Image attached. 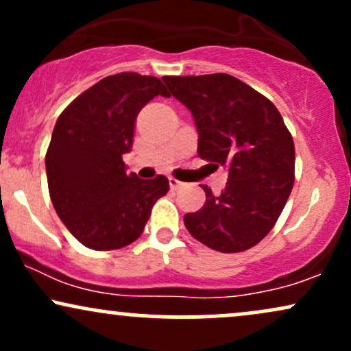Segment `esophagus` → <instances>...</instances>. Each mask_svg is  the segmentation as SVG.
I'll list each match as a JSON object with an SVG mask.
<instances>
[{"label":"esophagus","mask_w":351,"mask_h":351,"mask_svg":"<svg viewBox=\"0 0 351 351\" xmlns=\"http://www.w3.org/2000/svg\"><path fill=\"white\" fill-rule=\"evenodd\" d=\"M168 181H170V188H171V189H178V188H181V186H183V184H184V183H181L180 180L173 178V176H171V178L168 180Z\"/></svg>","instance_id":"34e87169"}]
</instances>
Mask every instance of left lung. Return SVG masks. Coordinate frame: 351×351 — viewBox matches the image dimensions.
Instances as JSON below:
<instances>
[{"mask_svg":"<svg viewBox=\"0 0 351 351\" xmlns=\"http://www.w3.org/2000/svg\"><path fill=\"white\" fill-rule=\"evenodd\" d=\"M171 95L191 112L198 156L228 168L221 195L203 184L206 203L184 215L195 239L219 252L263 241L293 186L295 148L276 106L229 74L165 75Z\"/></svg>","mask_w":351,"mask_h":351,"instance_id":"left-lung-1","label":"left lung"}]
</instances>
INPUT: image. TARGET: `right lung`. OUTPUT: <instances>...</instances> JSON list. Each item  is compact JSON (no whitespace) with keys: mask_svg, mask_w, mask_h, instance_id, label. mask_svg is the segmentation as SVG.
<instances>
[{"mask_svg":"<svg viewBox=\"0 0 351 351\" xmlns=\"http://www.w3.org/2000/svg\"><path fill=\"white\" fill-rule=\"evenodd\" d=\"M156 95L170 97L160 79L120 72L72 100L56 122L46 153L51 201L88 249L112 251L138 239L153 204L170 189L163 175H127L122 160L132 150L136 115Z\"/></svg>","mask_w":351,"mask_h":351,"instance_id":"right-lung-1","label":"right lung"}]
</instances>
